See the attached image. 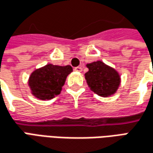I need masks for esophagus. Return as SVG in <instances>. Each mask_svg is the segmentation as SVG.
I'll list each match as a JSON object with an SVG mask.
<instances>
[{"label": "esophagus", "instance_id": "esophagus-1", "mask_svg": "<svg viewBox=\"0 0 153 153\" xmlns=\"http://www.w3.org/2000/svg\"><path fill=\"white\" fill-rule=\"evenodd\" d=\"M74 70V71H76V72H79V73H80V72H82V67H80V66L75 67Z\"/></svg>", "mask_w": 153, "mask_h": 153}]
</instances>
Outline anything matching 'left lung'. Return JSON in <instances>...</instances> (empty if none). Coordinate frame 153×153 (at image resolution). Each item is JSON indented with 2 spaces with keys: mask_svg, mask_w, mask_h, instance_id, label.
I'll use <instances>...</instances> for the list:
<instances>
[{
  "mask_svg": "<svg viewBox=\"0 0 153 153\" xmlns=\"http://www.w3.org/2000/svg\"><path fill=\"white\" fill-rule=\"evenodd\" d=\"M86 67L88 71L84 76L91 91L103 98L110 97L117 91L121 77L114 68L100 60L87 64Z\"/></svg>",
  "mask_w": 153,
  "mask_h": 153,
  "instance_id": "8db88e82",
  "label": "left lung"
}]
</instances>
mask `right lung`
<instances>
[{
    "instance_id": "obj_1",
    "label": "right lung",
    "mask_w": 153,
    "mask_h": 153,
    "mask_svg": "<svg viewBox=\"0 0 153 153\" xmlns=\"http://www.w3.org/2000/svg\"><path fill=\"white\" fill-rule=\"evenodd\" d=\"M73 72L70 65L48 64L33 71L28 79L31 94L40 100H50L60 94L67 76Z\"/></svg>"
}]
</instances>
